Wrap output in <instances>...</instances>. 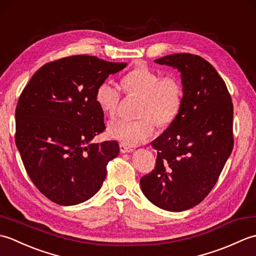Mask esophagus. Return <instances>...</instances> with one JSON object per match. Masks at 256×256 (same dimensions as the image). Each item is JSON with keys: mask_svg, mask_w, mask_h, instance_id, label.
I'll use <instances>...</instances> for the list:
<instances>
[{"mask_svg": "<svg viewBox=\"0 0 256 256\" xmlns=\"http://www.w3.org/2000/svg\"><path fill=\"white\" fill-rule=\"evenodd\" d=\"M120 150H121V153H131V152H133V148L125 144H120Z\"/></svg>", "mask_w": 256, "mask_h": 256, "instance_id": "esophagus-1", "label": "esophagus"}]
</instances>
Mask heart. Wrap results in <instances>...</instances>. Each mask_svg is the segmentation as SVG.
<instances>
[{"label": "heart", "mask_w": 256, "mask_h": 256, "mask_svg": "<svg viewBox=\"0 0 256 256\" xmlns=\"http://www.w3.org/2000/svg\"><path fill=\"white\" fill-rule=\"evenodd\" d=\"M121 84L128 96L140 98V118H118L108 124V135L122 144L136 146L148 142L155 133V122L165 126L175 121L182 110L184 92L176 76H162L148 66H138L123 76ZM121 98V89L110 81H103L96 91L98 106L111 116L118 111Z\"/></svg>", "instance_id": "1"}]
</instances>
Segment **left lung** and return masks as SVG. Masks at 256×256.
Here are the masks:
<instances>
[{"label": "left lung", "instance_id": "obj_1", "mask_svg": "<svg viewBox=\"0 0 256 256\" xmlns=\"http://www.w3.org/2000/svg\"><path fill=\"white\" fill-rule=\"evenodd\" d=\"M155 62L182 72L184 99L175 121L152 143L156 164L140 178V188L158 208L184 211L209 194L233 150L232 99L224 79L202 57L180 52Z\"/></svg>", "mask_w": 256, "mask_h": 256}]
</instances>
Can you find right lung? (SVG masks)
Masks as SVG:
<instances>
[{
	"label": "right lung",
	"mask_w": 256,
	"mask_h": 256,
	"mask_svg": "<svg viewBox=\"0 0 256 256\" xmlns=\"http://www.w3.org/2000/svg\"><path fill=\"white\" fill-rule=\"evenodd\" d=\"M125 66L88 55L64 57L38 69L22 91L15 143L30 180L52 202L78 204L100 190L120 148L116 140L91 143L106 130L96 91Z\"/></svg>",
	"instance_id": "1"
}]
</instances>
